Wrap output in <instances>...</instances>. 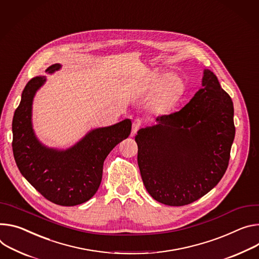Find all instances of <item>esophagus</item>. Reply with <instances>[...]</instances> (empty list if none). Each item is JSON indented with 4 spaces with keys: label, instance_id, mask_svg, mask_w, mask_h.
Masks as SVG:
<instances>
[{
    "label": "esophagus",
    "instance_id": "esophagus-1",
    "mask_svg": "<svg viewBox=\"0 0 259 259\" xmlns=\"http://www.w3.org/2000/svg\"><path fill=\"white\" fill-rule=\"evenodd\" d=\"M142 125H143V121L140 120V119H136V120L133 122V124H132V134H133V135L139 130V128L142 127Z\"/></svg>",
    "mask_w": 259,
    "mask_h": 259
}]
</instances>
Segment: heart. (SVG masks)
Segmentation results:
<instances>
[{"instance_id":"1","label":"heart","mask_w":259,"mask_h":259,"mask_svg":"<svg viewBox=\"0 0 259 259\" xmlns=\"http://www.w3.org/2000/svg\"><path fill=\"white\" fill-rule=\"evenodd\" d=\"M163 88H164V91H165L166 93H172L175 90H176V81H175V78L174 77H168L166 78V80L164 81L163 83Z\"/></svg>"}]
</instances>
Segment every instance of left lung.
I'll return each mask as SVG.
<instances>
[{"label":"left lung","instance_id":"1","mask_svg":"<svg viewBox=\"0 0 259 259\" xmlns=\"http://www.w3.org/2000/svg\"><path fill=\"white\" fill-rule=\"evenodd\" d=\"M199 89L180 111L139 129L137 163L149 194L171 206L189 204L224 176L236 134L233 103L217 76L203 70Z\"/></svg>","mask_w":259,"mask_h":259}]
</instances>
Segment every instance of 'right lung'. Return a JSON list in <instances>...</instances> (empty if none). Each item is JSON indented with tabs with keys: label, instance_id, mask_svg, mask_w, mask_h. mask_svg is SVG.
<instances>
[{
	"label": "right lung",
	"instance_id": "right-lung-1",
	"mask_svg": "<svg viewBox=\"0 0 259 259\" xmlns=\"http://www.w3.org/2000/svg\"><path fill=\"white\" fill-rule=\"evenodd\" d=\"M54 64L45 70L53 74L61 68ZM46 76H36L25 87L12 121V150L20 174L46 199L64 206L83 203L98 190L103 162L110 151L131 132V121L88 132L66 150L49 148L40 143L32 124V105Z\"/></svg>",
	"mask_w": 259,
	"mask_h": 259
}]
</instances>
